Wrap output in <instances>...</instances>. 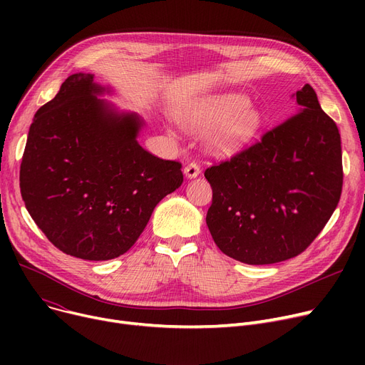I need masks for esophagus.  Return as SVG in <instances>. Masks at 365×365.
Returning <instances> with one entry per match:
<instances>
[{
    "label": "esophagus",
    "mask_w": 365,
    "mask_h": 365,
    "mask_svg": "<svg viewBox=\"0 0 365 365\" xmlns=\"http://www.w3.org/2000/svg\"><path fill=\"white\" fill-rule=\"evenodd\" d=\"M185 176L187 178V179H194V178H197L200 173H201V168H200V165L197 164V163H189L186 167H185Z\"/></svg>",
    "instance_id": "esophagus-1"
}]
</instances>
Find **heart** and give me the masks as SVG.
I'll return each mask as SVG.
<instances>
[{
  "label": "heart",
  "instance_id": "obj_1",
  "mask_svg": "<svg viewBox=\"0 0 365 365\" xmlns=\"http://www.w3.org/2000/svg\"><path fill=\"white\" fill-rule=\"evenodd\" d=\"M185 121L192 128H210L221 123L210 143L222 155H232L250 142L262 124L260 110L241 94H225L198 102Z\"/></svg>",
  "mask_w": 365,
  "mask_h": 365
}]
</instances>
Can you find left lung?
Instances as JSON below:
<instances>
[{
    "label": "left lung",
    "instance_id": "1",
    "mask_svg": "<svg viewBox=\"0 0 365 365\" xmlns=\"http://www.w3.org/2000/svg\"><path fill=\"white\" fill-rule=\"evenodd\" d=\"M296 103L297 112L260 142L204 173L213 189L208 231L226 256L247 264L303 253L340 200L339 128L309 84L296 93Z\"/></svg>",
    "mask_w": 365,
    "mask_h": 365
}]
</instances>
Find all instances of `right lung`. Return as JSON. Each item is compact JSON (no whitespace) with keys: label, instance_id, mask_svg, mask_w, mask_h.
<instances>
[{"label":"right lung","instance_id":"1","mask_svg":"<svg viewBox=\"0 0 365 365\" xmlns=\"http://www.w3.org/2000/svg\"><path fill=\"white\" fill-rule=\"evenodd\" d=\"M91 73H73L36 110L21 164L31 217L61 252L109 260L128 252L155 205L183 182L182 164L138 143L143 121L96 98Z\"/></svg>","mask_w":365,"mask_h":365}]
</instances>
